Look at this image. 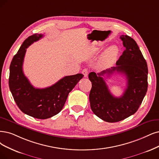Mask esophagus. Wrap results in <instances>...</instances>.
Masks as SVG:
<instances>
[{
  "label": "esophagus",
  "instance_id": "1",
  "mask_svg": "<svg viewBox=\"0 0 159 159\" xmlns=\"http://www.w3.org/2000/svg\"><path fill=\"white\" fill-rule=\"evenodd\" d=\"M82 73H83L84 76V77H87L88 76V73H89V71H88V69H84L83 70V71H82Z\"/></svg>",
  "mask_w": 159,
  "mask_h": 159
}]
</instances>
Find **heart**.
Returning a JSON list of instances; mask_svg holds the SVG:
<instances>
[{
  "label": "heart",
  "instance_id": "obj_1",
  "mask_svg": "<svg viewBox=\"0 0 159 159\" xmlns=\"http://www.w3.org/2000/svg\"><path fill=\"white\" fill-rule=\"evenodd\" d=\"M119 50L116 46H111L104 53L100 61L101 64L103 66H106L110 63L117 56Z\"/></svg>",
  "mask_w": 159,
  "mask_h": 159
}]
</instances>
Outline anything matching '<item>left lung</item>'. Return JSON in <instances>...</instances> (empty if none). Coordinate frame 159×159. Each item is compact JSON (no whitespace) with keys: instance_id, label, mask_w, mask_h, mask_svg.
Segmentation results:
<instances>
[{"instance_id":"left-lung-1","label":"left lung","mask_w":159,"mask_h":159,"mask_svg":"<svg viewBox=\"0 0 159 159\" xmlns=\"http://www.w3.org/2000/svg\"><path fill=\"white\" fill-rule=\"evenodd\" d=\"M125 50L116 63V67L96 73L91 72L89 78L92 82L89 99L93 113L108 122L124 120L138 111L148 91V69L142 52L132 38L121 35ZM124 74L127 80V89L122 96L114 97L104 81L113 72Z\"/></svg>"}]
</instances>
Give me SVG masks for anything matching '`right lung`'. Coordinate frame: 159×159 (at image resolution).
I'll list each match as a JSON object with an SVG mask.
<instances>
[{
	"label": "right lung",
	"instance_id": "right-lung-1",
	"mask_svg": "<svg viewBox=\"0 0 159 159\" xmlns=\"http://www.w3.org/2000/svg\"><path fill=\"white\" fill-rule=\"evenodd\" d=\"M43 36L34 34L23 43L10 63L8 81L10 92L20 109L39 119H48L60 113L69 93L84 76L81 73L66 76L50 87L34 88L23 72V63L26 49Z\"/></svg>",
	"mask_w": 159,
	"mask_h": 159
}]
</instances>
